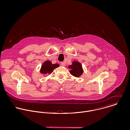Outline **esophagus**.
Masks as SVG:
<instances>
[{"label": "esophagus", "instance_id": "obj_1", "mask_svg": "<svg viewBox=\"0 0 130 130\" xmlns=\"http://www.w3.org/2000/svg\"><path fill=\"white\" fill-rule=\"evenodd\" d=\"M61 65L62 66H64L65 65V63H64V62H62L61 63Z\"/></svg>", "mask_w": 130, "mask_h": 130}]
</instances>
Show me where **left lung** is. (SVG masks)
<instances>
[{"label":"left lung","instance_id":"8db88e82","mask_svg":"<svg viewBox=\"0 0 130 130\" xmlns=\"http://www.w3.org/2000/svg\"><path fill=\"white\" fill-rule=\"evenodd\" d=\"M68 68H70V73L76 77H79L83 73V69L81 64L78 62H73L71 65H69Z\"/></svg>","mask_w":130,"mask_h":130}]
</instances>
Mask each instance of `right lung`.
<instances>
[{
    "instance_id": "add662e5",
    "label": "right lung",
    "mask_w": 130,
    "mask_h": 130,
    "mask_svg": "<svg viewBox=\"0 0 130 130\" xmlns=\"http://www.w3.org/2000/svg\"><path fill=\"white\" fill-rule=\"evenodd\" d=\"M59 66V65L57 63L52 64L51 62L50 61H47L43 63L40 71L43 74H46L47 73H51L55 68L58 67Z\"/></svg>"
}]
</instances>
